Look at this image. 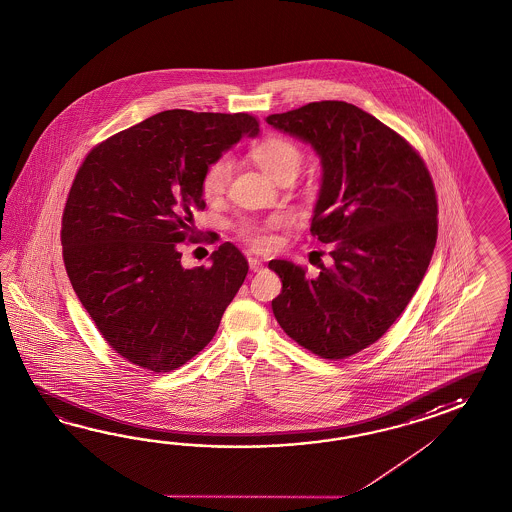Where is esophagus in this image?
<instances>
[{
  "label": "esophagus",
  "instance_id": "obj_1",
  "mask_svg": "<svg viewBox=\"0 0 512 512\" xmlns=\"http://www.w3.org/2000/svg\"><path fill=\"white\" fill-rule=\"evenodd\" d=\"M248 262H250L251 272H259V270H262V261H259V259H255V257H250V259H248Z\"/></svg>",
  "mask_w": 512,
  "mask_h": 512
}]
</instances>
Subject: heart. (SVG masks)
Segmentation results:
<instances>
[{"mask_svg":"<svg viewBox=\"0 0 512 512\" xmlns=\"http://www.w3.org/2000/svg\"><path fill=\"white\" fill-rule=\"evenodd\" d=\"M251 155H253V161L259 164L266 174L272 175L274 179H277L279 175L288 174V172L298 174L301 161H303L300 148L296 144H292L287 138L279 137L266 138L253 150ZM229 175H231L229 157H220L214 163L209 164V168L205 170L203 179H201L203 194L207 198L220 196L227 187ZM285 224H287V218L277 214V216H272L266 224L246 225L244 235L255 248H268L272 244L270 231L277 229V227H283Z\"/></svg>","mask_w":512,"mask_h":512,"instance_id":"heart-1","label":"heart"}]
</instances>
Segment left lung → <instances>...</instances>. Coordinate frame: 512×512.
Here are the masks:
<instances>
[{
	"label": "left lung",
	"mask_w": 512,
	"mask_h": 512,
	"mask_svg": "<svg viewBox=\"0 0 512 512\" xmlns=\"http://www.w3.org/2000/svg\"><path fill=\"white\" fill-rule=\"evenodd\" d=\"M266 122L320 157L311 233L333 244V261L312 279L270 261L283 283L275 320L322 359H346L387 333L424 279L438 231L431 175L405 138L346 101H312Z\"/></svg>",
	"instance_id": "8db88e82"
}]
</instances>
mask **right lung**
<instances>
[{
    "label": "right lung",
    "instance_id": "obj_1",
    "mask_svg": "<svg viewBox=\"0 0 512 512\" xmlns=\"http://www.w3.org/2000/svg\"><path fill=\"white\" fill-rule=\"evenodd\" d=\"M244 135H259L250 114L163 111L101 142L75 175L66 272L109 346L144 370L172 372L198 355L248 275L231 242L207 268H183L179 251L205 209V170Z\"/></svg>",
    "mask_w": 512,
    "mask_h": 512
}]
</instances>
